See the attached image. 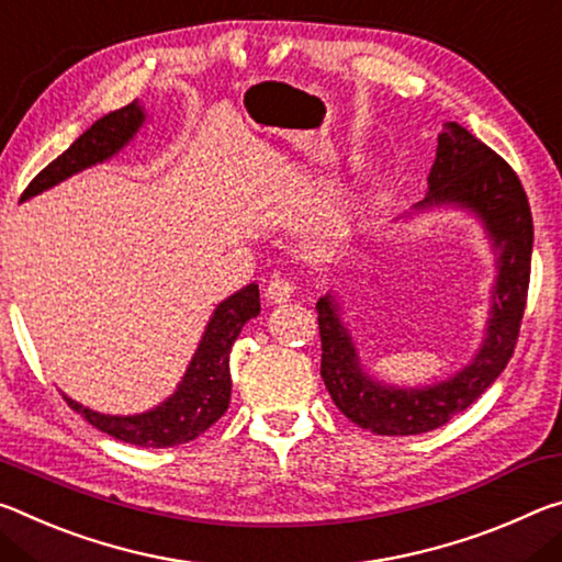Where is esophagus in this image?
<instances>
[{
  "label": "esophagus",
  "instance_id": "34e87169",
  "mask_svg": "<svg viewBox=\"0 0 562 562\" xmlns=\"http://www.w3.org/2000/svg\"><path fill=\"white\" fill-rule=\"evenodd\" d=\"M266 296L273 303H283L293 296V281L286 279V276H273L266 286Z\"/></svg>",
  "mask_w": 562,
  "mask_h": 562
}]
</instances>
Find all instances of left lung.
Segmentation results:
<instances>
[{
	"label": "left lung",
	"mask_w": 562,
	"mask_h": 562,
	"mask_svg": "<svg viewBox=\"0 0 562 562\" xmlns=\"http://www.w3.org/2000/svg\"><path fill=\"white\" fill-rule=\"evenodd\" d=\"M430 194L418 206L461 204L483 218L501 248L488 338L473 363L450 381L403 391L368 379L358 366L351 336L330 296L318 299L321 379L344 416L379 436H416L446 426L498 379L518 344L528 303L532 214L526 189L510 164L456 122L443 124L436 161L428 173Z\"/></svg>",
	"instance_id": "1"
}]
</instances>
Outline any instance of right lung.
Masks as SVG:
<instances>
[{
	"instance_id": "1",
	"label": "right lung",
	"mask_w": 562,
	"mask_h": 562,
	"mask_svg": "<svg viewBox=\"0 0 562 562\" xmlns=\"http://www.w3.org/2000/svg\"><path fill=\"white\" fill-rule=\"evenodd\" d=\"M144 122L142 106L132 101L116 112L101 116L99 122L91 124L85 134L74 142L67 151L57 156L49 167H44L24 189L22 201L30 199L40 191L54 187L71 173L91 167V164L104 161L116 154L122 146L132 139L136 128ZM259 286L248 283L246 289L234 293L232 299L218 303L214 318L209 321L206 334L194 353L187 375L179 385V391L171 395L159 408L142 416H104V413L89 411L79 403L64 395L69 408L79 413L81 418L89 420L91 426L99 428L101 434L112 436L124 443L142 446V448H171L189 443L201 434L214 426L224 416L232 401V371H228V356L232 346L241 334L248 318L259 316Z\"/></svg>"
}]
</instances>
